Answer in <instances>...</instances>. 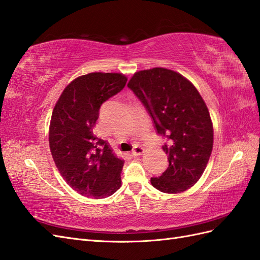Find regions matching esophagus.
<instances>
[{"label": "esophagus", "instance_id": "obj_1", "mask_svg": "<svg viewBox=\"0 0 260 260\" xmlns=\"http://www.w3.org/2000/svg\"><path fill=\"white\" fill-rule=\"evenodd\" d=\"M144 152H145V149L143 147H141V146H136V147L134 148V150H133L132 155L134 156V157H137V156L143 155Z\"/></svg>", "mask_w": 260, "mask_h": 260}]
</instances>
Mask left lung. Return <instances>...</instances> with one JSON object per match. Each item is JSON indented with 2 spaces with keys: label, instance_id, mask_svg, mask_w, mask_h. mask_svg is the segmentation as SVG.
<instances>
[{
  "label": "left lung",
  "instance_id": "8db88e82",
  "mask_svg": "<svg viewBox=\"0 0 260 260\" xmlns=\"http://www.w3.org/2000/svg\"><path fill=\"white\" fill-rule=\"evenodd\" d=\"M150 115L169 166L152 187L180 193L201 178L213 148L210 113L196 86L180 73L165 68L136 72L127 84Z\"/></svg>",
  "mask_w": 260,
  "mask_h": 260
}]
</instances>
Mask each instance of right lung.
<instances>
[{
	"label": "right lung",
	"mask_w": 260,
	"mask_h": 260,
	"mask_svg": "<svg viewBox=\"0 0 260 260\" xmlns=\"http://www.w3.org/2000/svg\"><path fill=\"white\" fill-rule=\"evenodd\" d=\"M126 81L122 73L81 76L67 85L52 111V158L66 182L83 197L108 198L121 187L124 161L93 134V127L101 105L121 92Z\"/></svg>",
	"instance_id": "add662e5"
}]
</instances>
